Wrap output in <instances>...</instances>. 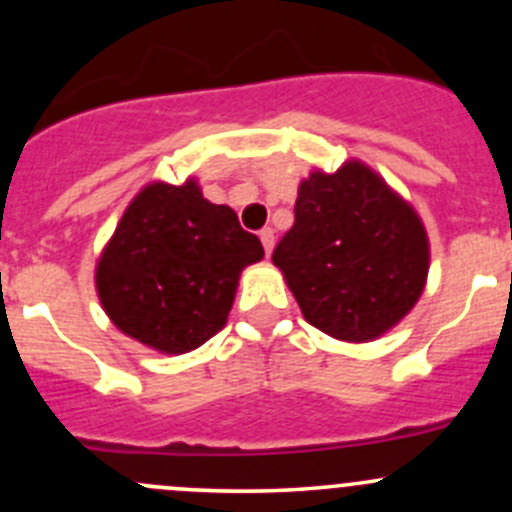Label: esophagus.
<instances>
[{
	"label": "esophagus",
	"instance_id": "34e87169",
	"mask_svg": "<svg viewBox=\"0 0 512 512\" xmlns=\"http://www.w3.org/2000/svg\"><path fill=\"white\" fill-rule=\"evenodd\" d=\"M260 240L267 255H272V247H275V230H272V227H265V230L260 232Z\"/></svg>",
	"mask_w": 512,
	"mask_h": 512
}]
</instances>
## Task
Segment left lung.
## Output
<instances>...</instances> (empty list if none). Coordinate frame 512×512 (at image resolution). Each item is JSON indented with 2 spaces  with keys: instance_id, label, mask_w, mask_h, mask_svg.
<instances>
[{
  "instance_id": "8db88e82",
  "label": "left lung",
  "mask_w": 512,
  "mask_h": 512,
  "mask_svg": "<svg viewBox=\"0 0 512 512\" xmlns=\"http://www.w3.org/2000/svg\"><path fill=\"white\" fill-rule=\"evenodd\" d=\"M272 262L312 327L364 344L414 309L431 247L414 205L352 158L334 173L312 170L299 183L294 225Z\"/></svg>"
}]
</instances>
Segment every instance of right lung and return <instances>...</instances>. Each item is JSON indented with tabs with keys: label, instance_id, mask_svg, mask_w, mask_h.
I'll use <instances>...</instances> for the list:
<instances>
[{
	"label": "right lung",
	"instance_id": "add662e5",
	"mask_svg": "<svg viewBox=\"0 0 512 512\" xmlns=\"http://www.w3.org/2000/svg\"><path fill=\"white\" fill-rule=\"evenodd\" d=\"M265 257L235 210L203 198L198 180L143 185L96 262L103 312L160 354H188L227 322L245 267Z\"/></svg>",
	"mask_w": 512,
	"mask_h": 512
}]
</instances>
